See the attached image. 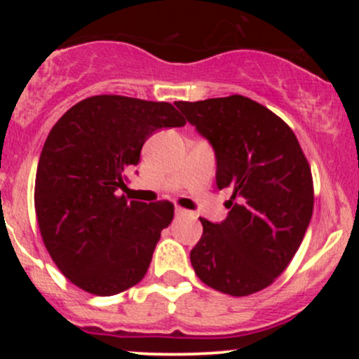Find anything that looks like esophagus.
Returning <instances> with one entry per match:
<instances>
[{
	"mask_svg": "<svg viewBox=\"0 0 359 359\" xmlns=\"http://www.w3.org/2000/svg\"><path fill=\"white\" fill-rule=\"evenodd\" d=\"M187 214H191L189 211H185L182 208H175V216L180 217V216H187Z\"/></svg>",
	"mask_w": 359,
	"mask_h": 359,
	"instance_id": "obj_1",
	"label": "esophagus"
}]
</instances>
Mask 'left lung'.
<instances>
[{"instance_id":"obj_1","label":"left lung","mask_w":359,"mask_h":359,"mask_svg":"<svg viewBox=\"0 0 359 359\" xmlns=\"http://www.w3.org/2000/svg\"><path fill=\"white\" fill-rule=\"evenodd\" d=\"M175 106L212 145L217 187L233 189L224 221L199 217L204 231L191 251L194 271L234 297L263 290L297 253L314 209L299 140L282 118L240 94Z\"/></svg>"}]
</instances>
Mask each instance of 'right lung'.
Returning <instances> with one entry per match:
<instances>
[{"label":"right lung","instance_id":"obj_1","mask_svg":"<svg viewBox=\"0 0 359 359\" xmlns=\"http://www.w3.org/2000/svg\"><path fill=\"white\" fill-rule=\"evenodd\" d=\"M170 102L101 94L53 125L35 177V212L45 248L74 285L119 294L145 277L160 233L174 219L168 201L119 196L148 137L184 126Z\"/></svg>","mask_w":359,"mask_h":359}]
</instances>
